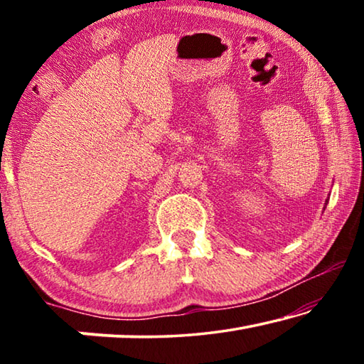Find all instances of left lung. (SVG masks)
Listing matches in <instances>:
<instances>
[{"instance_id": "8db88e82", "label": "left lung", "mask_w": 364, "mask_h": 364, "mask_svg": "<svg viewBox=\"0 0 364 364\" xmlns=\"http://www.w3.org/2000/svg\"><path fill=\"white\" fill-rule=\"evenodd\" d=\"M328 200H329V199H326V204H328Z\"/></svg>"}]
</instances>
